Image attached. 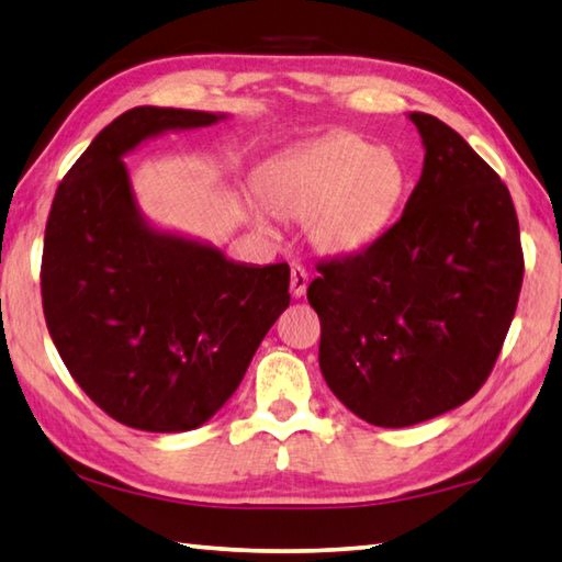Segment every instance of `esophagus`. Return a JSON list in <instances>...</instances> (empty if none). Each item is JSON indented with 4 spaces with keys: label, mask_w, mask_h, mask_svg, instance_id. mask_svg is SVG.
<instances>
[{
    "label": "esophagus",
    "mask_w": 562,
    "mask_h": 562,
    "mask_svg": "<svg viewBox=\"0 0 562 562\" xmlns=\"http://www.w3.org/2000/svg\"><path fill=\"white\" fill-rule=\"evenodd\" d=\"M307 289V273L301 265L291 267V295L293 297H303Z\"/></svg>",
    "instance_id": "1"
}]
</instances>
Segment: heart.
Returning <instances> with one entry per match:
<instances>
[{
  "instance_id": "obj_1",
  "label": "heart",
  "mask_w": 562,
  "mask_h": 562,
  "mask_svg": "<svg viewBox=\"0 0 562 562\" xmlns=\"http://www.w3.org/2000/svg\"><path fill=\"white\" fill-rule=\"evenodd\" d=\"M259 199L283 223H305L319 255L351 257L375 245L395 221L407 191V169L393 150L339 131L285 153L259 177ZM247 223L277 237L261 205L249 203Z\"/></svg>"
}]
</instances>
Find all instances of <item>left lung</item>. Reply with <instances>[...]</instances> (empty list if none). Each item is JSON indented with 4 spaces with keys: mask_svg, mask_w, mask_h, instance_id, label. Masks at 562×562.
<instances>
[{
    "mask_svg": "<svg viewBox=\"0 0 562 562\" xmlns=\"http://www.w3.org/2000/svg\"><path fill=\"white\" fill-rule=\"evenodd\" d=\"M425 167L375 245L319 265V371L353 415L412 427L471 400L517 311L524 255L507 187L461 135L412 111Z\"/></svg>",
    "mask_w": 562,
    "mask_h": 562,
    "instance_id": "left-lung-1",
    "label": "left lung"
}]
</instances>
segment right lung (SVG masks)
<instances>
[{
  "label": "right lung",
  "instance_id": "1",
  "mask_svg": "<svg viewBox=\"0 0 562 562\" xmlns=\"http://www.w3.org/2000/svg\"><path fill=\"white\" fill-rule=\"evenodd\" d=\"M227 113L137 106L101 131L55 191L45 225V325L77 385L125 427L205 425L289 307V265H245L155 225L123 157Z\"/></svg>",
  "mask_w": 562,
  "mask_h": 562
}]
</instances>
